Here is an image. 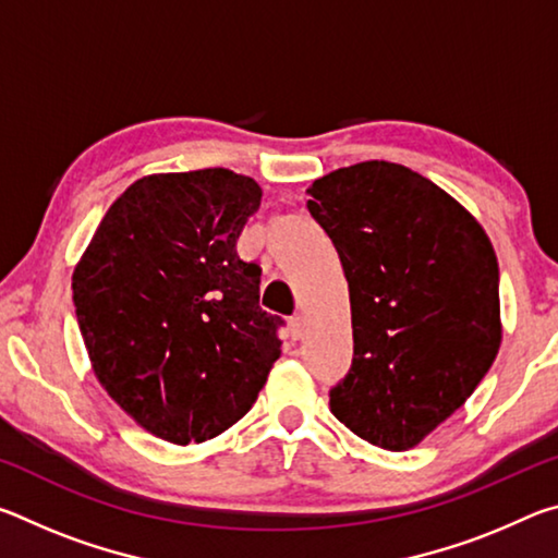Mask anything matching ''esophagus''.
I'll list each match as a JSON object with an SVG mask.
<instances>
[{
	"mask_svg": "<svg viewBox=\"0 0 558 558\" xmlns=\"http://www.w3.org/2000/svg\"><path fill=\"white\" fill-rule=\"evenodd\" d=\"M302 329H305V317H302V315L290 317V332H292V337L300 339L302 337Z\"/></svg>",
	"mask_w": 558,
	"mask_h": 558,
	"instance_id": "esophagus-1",
	"label": "esophagus"
}]
</instances>
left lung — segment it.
I'll return each mask as SVG.
<instances>
[{
    "label": "left lung",
    "mask_w": 558,
    "mask_h": 558,
    "mask_svg": "<svg viewBox=\"0 0 558 558\" xmlns=\"http://www.w3.org/2000/svg\"><path fill=\"white\" fill-rule=\"evenodd\" d=\"M307 209L349 282L354 359L329 409L372 446L409 450L450 418L493 366L499 268L483 231L430 179L359 162L310 186Z\"/></svg>",
    "instance_id": "obj_1"
}]
</instances>
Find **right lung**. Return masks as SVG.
<instances>
[{"label": "right lung", "instance_id": "add662e5", "mask_svg": "<svg viewBox=\"0 0 558 558\" xmlns=\"http://www.w3.org/2000/svg\"><path fill=\"white\" fill-rule=\"evenodd\" d=\"M260 186L231 169L137 179L73 270L102 389L153 436L186 446L241 421L280 356L260 266L235 251Z\"/></svg>", "mask_w": 558, "mask_h": 558}]
</instances>
